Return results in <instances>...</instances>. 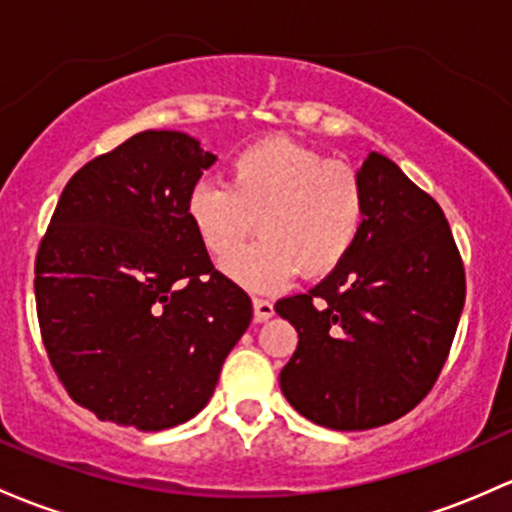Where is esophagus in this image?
Returning a JSON list of instances; mask_svg holds the SVG:
<instances>
[{
	"label": "esophagus",
	"instance_id": "esophagus-1",
	"mask_svg": "<svg viewBox=\"0 0 512 512\" xmlns=\"http://www.w3.org/2000/svg\"><path fill=\"white\" fill-rule=\"evenodd\" d=\"M252 309H255V324H262V321L274 316V304L270 299H255L252 301Z\"/></svg>",
	"mask_w": 512,
	"mask_h": 512
}]
</instances>
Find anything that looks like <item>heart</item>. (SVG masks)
<instances>
[{
  "label": "heart",
  "mask_w": 512,
  "mask_h": 512,
  "mask_svg": "<svg viewBox=\"0 0 512 512\" xmlns=\"http://www.w3.org/2000/svg\"><path fill=\"white\" fill-rule=\"evenodd\" d=\"M186 215L215 260H225L258 220L263 238L225 262L250 292H277L297 272L321 277L351 255L365 215L363 184L316 149L270 137L240 149L228 184L198 181Z\"/></svg>",
  "instance_id": "b5f03b06"
}]
</instances>
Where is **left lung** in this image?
I'll return each instance as SVG.
<instances>
[{
	"mask_svg": "<svg viewBox=\"0 0 512 512\" xmlns=\"http://www.w3.org/2000/svg\"><path fill=\"white\" fill-rule=\"evenodd\" d=\"M351 255L309 294L279 299L299 343L279 387L301 417L338 432L383 427L437 383L466 299L444 211L400 166L370 152Z\"/></svg>",
	"mask_w": 512,
	"mask_h": 512,
	"instance_id": "obj_1",
	"label": "left lung"
}]
</instances>
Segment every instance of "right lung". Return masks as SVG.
Listing matches in <instances>:
<instances>
[{
  "instance_id": "right-lung-1",
  "label": "right lung",
  "mask_w": 512,
  "mask_h": 512,
  "mask_svg": "<svg viewBox=\"0 0 512 512\" xmlns=\"http://www.w3.org/2000/svg\"><path fill=\"white\" fill-rule=\"evenodd\" d=\"M215 154L147 129L68 181L36 255V311L53 370L102 422L142 432L196 417L252 321L213 267L186 198Z\"/></svg>"
}]
</instances>
